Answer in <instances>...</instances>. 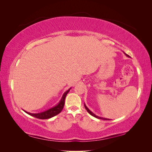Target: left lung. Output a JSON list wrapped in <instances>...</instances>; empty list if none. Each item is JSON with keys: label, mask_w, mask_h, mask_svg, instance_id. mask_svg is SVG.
<instances>
[{"label": "left lung", "mask_w": 152, "mask_h": 152, "mask_svg": "<svg viewBox=\"0 0 152 152\" xmlns=\"http://www.w3.org/2000/svg\"><path fill=\"white\" fill-rule=\"evenodd\" d=\"M124 54H125V55H126V56L129 57V55H127V54H126V53H124ZM84 107H85V108L86 109V110L87 111V112H88L90 115H91L92 116H93V117H96V118H99V119H102V120H109V118H103V117H99V116L96 115H95L94 113L92 112L91 111V110L86 107V105L85 103H84Z\"/></svg>", "instance_id": "8db88e82"}]
</instances>
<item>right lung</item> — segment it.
Segmentation results:
<instances>
[{"label": "right lung", "instance_id": "add662e5", "mask_svg": "<svg viewBox=\"0 0 152 152\" xmlns=\"http://www.w3.org/2000/svg\"><path fill=\"white\" fill-rule=\"evenodd\" d=\"M70 89H71V88H70L68 90H67L66 92L64 93L61 99H60V101H59V102L56 106L53 107V108H50V109H49L48 110H45V111H44V112L37 113H29V112H27L25 111V110H24V112H26L27 114L30 115H31V116H33L35 118H40V119H48V118H50L56 116V115L59 114L62 111V110L64 107V104H65V98H66L67 94L68 93V92L70 91Z\"/></svg>", "mask_w": 152, "mask_h": 152}]
</instances>
